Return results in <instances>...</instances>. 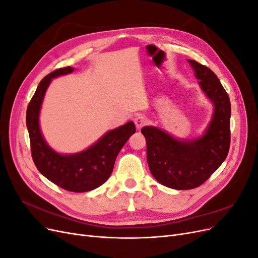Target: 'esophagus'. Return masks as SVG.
Masks as SVG:
<instances>
[{"mask_svg":"<svg viewBox=\"0 0 258 258\" xmlns=\"http://www.w3.org/2000/svg\"><path fill=\"white\" fill-rule=\"evenodd\" d=\"M146 123H147V119L144 116H137L135 118V124H136L137 129H141L142 127L145 126Z\"/></svg>","mask_w":258,"mask_h":258,"instance_id":"obj_1","label":"esophagus"}]
</instances>
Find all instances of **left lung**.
I'll list each match as a JSON object with an SVG mask.
<instances>
[{
	"label": "left lung",
	"instance_id": "1",
	"mask_svg": "<svg viewBox=\"0 0 258 258\" xmlns=\"http://www.w3.org/2000/svg\"><path fill=\"white\" fill-rule=\"evenodd\" d=\"M201 89L214 103V113L205 135L179 141L155 127H144L147 162L153 176L173 189H192L204 184L226 159L230 146L231 106L228 93L215 73L188 60Z\"/></svg>",
	"mask_w": 258,
	"mask_h": 258
}]
</instances>
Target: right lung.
<instances>
[{"label":"right lung","mask_w":258,"mask_h":258,"mask_svg":"<svg viewBox=\"0 0 258 258\" xmlns=\"http://www.w3.org/2000/svg\"><path fill=\"white\" fill-rule=\"evenodd\" d=\"M73 71L74 69L71 67L60 68L44 77L28 105L26 121L31 155L37 170L61 188L73 192H85L97 188L107 181L112 174L117 155L136 132V126L129 121L108 131L96 144L79 154L60 155L52 151L41 134L38 115L51 79Z\"/></svg>","instance_id":"right-lung-1"}]
</instances>
